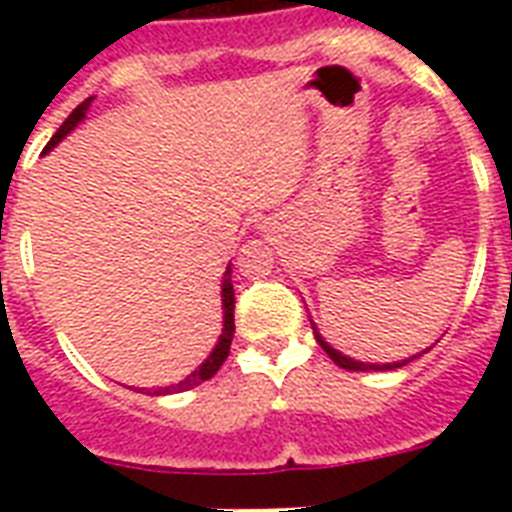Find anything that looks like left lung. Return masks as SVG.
Returning <instances> with one entry per match:
<instances>
[{
  "label": "left lung",
  "instance_id": "8db88e82",
  "mask_svg": "<svg viewBox=\"0 0 512 512\" xmlns=\"http://www.w3.org/2000/svg\"><path fill=\"white\" fill-rule=\"evenodd\" d=\"M313 335H316V340H319L321 348L327 350V356L332 358V361H335L337 366H342V369H350V372H385V369H401V366L409 364L412 358L420 356V353H417V356L404 358V361H396V364H366V361H353V358L342 356L340 350H335V348H332V345H329V342L321 340V335H319V332H316V327H313ZM422 353H425V350H422Z\"/></svg>",
  "mask_w": 512,
  "mask_h": 512
}]
</instances>
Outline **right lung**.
Masks as SVG:
<instances>
[{
  "mask_svg": "<svg viewBox=\"0 0 512 512\" xmlns=\"http://www.w3.org/2000/svg\"><path fill=\"white\" fill-rule=\"evenodd\" d=\"M90 103H92V98H87L84 103H79V106L71 111V116H68L66 122L60 124V130L52 135L50 143L44 146V151H52V148L58 146L60 140L66 138L68 132L74 130L76 124L82 122L84 114H87V108H90ZM233 329H236V324H233V284H231V265H228V268H225V276H223V335H220V340H217V345L212 348V353L207 356V361H204V364H201L196 372L188 374V377L177 382V385L154 390V396H167V393H183V390L196 388V385H201V382L209 380V377H215L217 369L223 366V361L228 358V353H231Z\"/></svg>",
  "mask_w": 512,
  "mask_h": 512,
  "instance_id": "1",
  "label": "right lung"
}]
</instances>
